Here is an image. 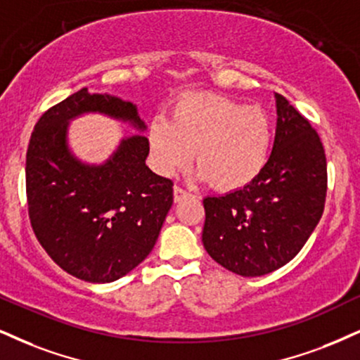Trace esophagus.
I'll return each instance as SVG.
<instances>
[{
  "instance_id": "1",
  "label": "esophagus",
  "mask_w": 360,
  "mask_h": 360,
  "mask_svg": "<svg viewBox=\"0 0 360 360\" xmlns=\"http://www.w3.org/2000/svg\"><path fill=\"white\" fill-rule=\"evenodd\" d=\"M188 195H190V192H187L185 188L179 187V185H175V187H173V200H175L176 203L184 200V198H187Z\"/></svg>"
}]
</instances>
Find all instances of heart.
<instances>
[{"mask_svg": "<svg viewBox=\"0 0 360 360\" xmlns=\"http://www.w3.org/2000/svg\"><path fill=\"white\" fill-rule=\"evenodd\" d=\"M274 128L267 113L220 95H190L172 118H153L148 145L155 170L173 175L192 160L210 187L233 192L267 167Z\"/></svg>", "mask_w": 360, "mask_h": 360, "instance_id": "obj_1", "label": "heart"}]
</instances>
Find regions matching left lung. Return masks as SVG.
Returning <instances> with one entry per match:
<instances>
[{
    "mask_svg": "<svg viewBox=\"0 0 360 360\" xmlns=\"http://www.w3.org/2000/svg\"><path fill=\"white\" fill-rule=\"evenodd\" d=\"M275 106L277 128L264 172L247 187L203 198V247L242 277H260L294 259L326 203L327 162L317 131L278 93Z\"/></svg>",
    "mask_w": 360,
    "mask_h": 360,
    "instance_id": "1",
    "label": "left lung"
}]
</instances>
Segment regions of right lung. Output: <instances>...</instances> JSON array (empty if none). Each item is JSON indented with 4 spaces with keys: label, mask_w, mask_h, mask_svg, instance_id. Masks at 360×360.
<instances>
[{
    "label": "right lung",
    "mask_w": 360,
    "mask_h": 360,
    "mask_svg": "<svg viewBox=\"0 0 360 360\" xmlns=\"http://www.w3.org/2000/svg\"><path fill=\"white\" fill-rule=\"evenodd\" d=\"M86 113L146 130L131 101L82 88L44 112L31 133L26 197L46 254L79 281L108 283L152 252L173 203V181L146 167L145 135L122 139L100 165L82 162L68 145V127Z\"/></svg>",
    "instance_id": "obj_1"
}]
</instances>
